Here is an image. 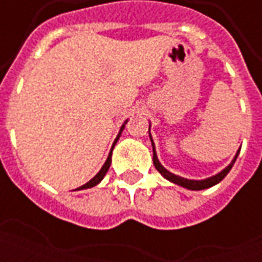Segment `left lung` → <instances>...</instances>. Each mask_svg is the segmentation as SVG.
I'll use <instances>...</instances> for the list:
<instances>
[{"label": "left lung", "instance_id": "left-lung-1", "mask_svg": "<svg viewBox=\"0 0 262 262\" xmlns=\"http://www.w3.org/2000/svg\"><path fill=\"white\" fill-rule=\"evenodd\" d=\"M148 135H150V129H148ZM150 140H151V146H153V163H154V167L157 168L161 176L164 177L165 180H168L172 184H177V185H180L182 188H187V189H191V191H201V189H206V188H210L216 185V184H219L223 178H225L227 174H229V171L231 170V167L234 164V161L237 160V156L240 153V150L237 151L236 156H234V159L231 160V163L226 168L217 172L216 176H212L209 177V178H205V180H188V178H184V177H180V176H176V174H172L170 171L165 168L164 165L160 163L159 157H157V153H156V146H154V142H153V137L150 135Z\"/></svg>", "mask_w": 262, "mask_h": 262}]
</instances>
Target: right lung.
I'll return each mask as SVG.
<instances>
[{"instance_id": "right-lung-1", "label": "right lung", "mask_w": 262, "mask_h": 262, "mask_svg": "<svg viewBox=\"0 0 262 262\" xmlns=\"http://www.w3.org/2000/svg\"><path fill=\"white\" fill-rule=\"evenodd\" d=\"M126 123H127V119L125 120V123H123V125L120 126V130H119V133H118V136H116V139H115L114 144H112V148H111V151H109V154H108V159H106V161H105V163H103L102 168H101V170L98 171V174H97V176L94 177V178H91V180H90V181L86 182V184H84V185H82V187L77 188V191H80V189H88V188L95 187V185H98V184H99V182L102 181V180H103V177H105V174H106V172H108L109 167H111V163H112V151H114L115 144H116V143H118V140H119V137H120V135H122V132H123V129H125Z\"/></svg>"}]
</instances>
